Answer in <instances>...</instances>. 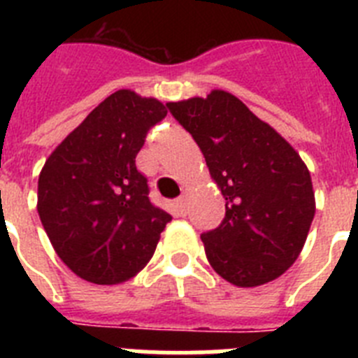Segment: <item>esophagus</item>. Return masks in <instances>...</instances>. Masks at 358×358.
<instances>
[{
  "label": "esophagus",
  "instance_id": "34e87169",
  "mask_svg": "<svg viewBox=\"0 0 358 358\" xmlns=\"http://www.w3.org/2000/svg\"><path fill=\"white\" fill-rule=\"evenodd\" d=\"M173 211H176L177 217H186V213H188V199L186 197L179 199V201L173 204Z\"/></svg>",
  "mask_w": 358,
  "mask_h": 358
}]
</instances>
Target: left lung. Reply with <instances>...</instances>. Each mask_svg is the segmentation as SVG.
<instances>
[{
    "label": "left lung",
    "mask_w": 358,
    "mask_h": 358,
    "mask_svg": "<svg viewBox=\"0 0 358 358\" xmlns=\"http://www.w3.org/2000/svg\"><path fill=\"white\" fill-rule=\"evenodd\" d=\"M166 107L199 145L226 199L222 224L201 235L215 273L236 287L280 278L297 260L315 215L306 164L227 91Z\"/></svg>",
    "instance_id": "1"
}]
</instances>
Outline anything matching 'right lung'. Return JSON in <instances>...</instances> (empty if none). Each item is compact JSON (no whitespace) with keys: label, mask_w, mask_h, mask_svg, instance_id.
<instances>
[{"label":"right lung","mask_w":358,"mask_h":358,"mask_svg":"<svg viewBox=\"0 0 358 358\" xmlns=\"http://www.w3.org/2000/svg\"><path fill=\"white\" fill-rule=\"evenodd\" d=\"M156 98L120 90L50 154L37 211L53 249L82 280L116 285L148 264L172 220L148 199L136 169L147 132L166 116Z\"/></svg>","instance_id":"right-lung-1"}]
</instances>
